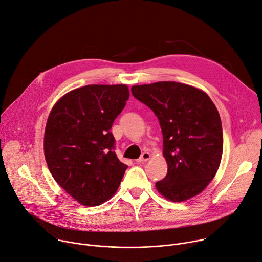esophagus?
Instances as JSON below:
<instances>
[{
    "instance_id": "1",
    "label": "esophagus",
    "mask_w": 262,
    "mask_h": 262,
    "mask_svg": "<svg viewBox=\"0 0 262 262\" xmlns=\"http://www.w3.org/2000/svg\"><path fill=\"white\" fill-rule=\"evenodd\" d=\"M150 157H151L150 153L144 152L142 155H140V157L136 160V162H137V163H144V162H147V160H149Z\"/></svg>"
}]
</instances>
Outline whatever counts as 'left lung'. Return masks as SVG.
Returning a JSON list of instances; mask_svg holds the SVG:
<instances>
[{
	"instance_id": "1",
	"label": "left lung",
	"mask_w": 262,
	"mask_h": 262,
	"mask_svg": "<svg viewBox=\"0 0 262 262\" xmlns=\"http://www.w3.org/2000/svg\"><path fill=\"white\" fill-rule=\"evenodd\" d=\"M133 96L157 116L168 164L157 191L172 201L203 192L216 175L223 156V126L217 108L203 90L176 82L136 85Z\"/></svg>"
}]
</instances>
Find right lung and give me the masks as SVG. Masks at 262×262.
Returning a JSON list of instances; mask_svg holds the SVG:
<instances>
[{"label":"right lung","mask_w":262,"mask_h":262,"mask_svg":"<svg viewBox=\"0 0 262 262\" xmlns=\"http://www.w3.org/2000/svg\"><path fill=\"white\" fill-rule=\"evenodd\" d=\"M126 85H88L59 98L47 119L46 163L55 182L80 205L99 206L116 192L127 165L110 131L129 98Z\"/></svg>","instance_id":"add662e5"}]
</instances>
